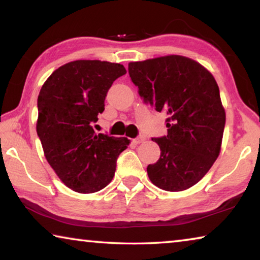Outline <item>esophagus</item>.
Masks as SVG:
<instances>
[{"label": "esophagus", "instance_id": "esophagus-1", "mask_svg": "<svg viewBox=\"0 0 260 260\" xmlns=\"http://www.w3.org/2000/svg\"><path fill=\"white\" fill-rule=\"evenodd\" d=\"M144 140H146V136H144V135H140L139 138H136V139L133 140V142H134L135 144H139V143H142Z\"/></svg>", "mask_w": 260, "mask_h": 260}]
</instances>
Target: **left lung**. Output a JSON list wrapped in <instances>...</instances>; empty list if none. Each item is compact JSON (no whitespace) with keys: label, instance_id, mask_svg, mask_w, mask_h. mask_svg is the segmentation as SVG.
I'll list each match as a JSON object with an SVG mask.
<instances>
[{"label":"left lung","instance_id":"1","mask_svg":"<svg viewBox=\"0 0 260 260\" xmlns=\"http://www.w3.org/2000/svg\"><path fill=\"white\" fill-rule=\"evenodd\" d=\"M128 73L143 102L167 114V135L152 139L160 157L148 165L149 179L167 191L186 190L219 156L226 114L217 82L200 63L178 55L133 61Z\"/></svg>","mask_w":260,"mask_h":260}]
</instances>
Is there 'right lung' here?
Here are the masks:
<instances>
[{
    "label": "right lung",
    "mask_w": 260,
    "mask_h": 260,
    "mask_svg": "<svg viewBox=\"0 0 260 260\" xmlns=\"http://www.w3.org/2000/svg\"><path fill=\"white\" fill-rule=\"evenodd\" d=\"M126 73L117 63L74 60L52 72L38 98L37 133L43 152L65 186L81 193L107 187L127 138L96 134L113 81Z\"/></svg>",
    "instance_id": "right-lung-1"
}]
</instances>
